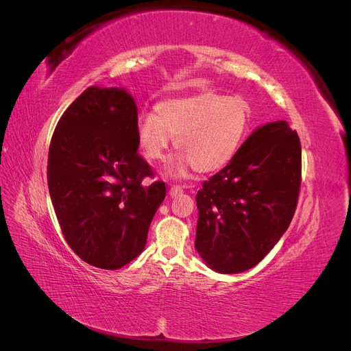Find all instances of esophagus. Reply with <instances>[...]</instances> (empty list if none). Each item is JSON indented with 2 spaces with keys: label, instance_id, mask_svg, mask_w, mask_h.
I'll return each instance as SVG.
<instances>
[{
  "label": "esophagus",
  "instance_id": "obj_1",
  "mask_svg": "<svg viewBox=\"0 0 351 351\" xmlns=\"http://www.w3.org/2000/svg\"><path fill=\"white\" fill-rule=\"evenodd\" d=\"M180 193H183V186L173 184L171 187H169V195H171L173 197H174V196H178Z\"/></svg>",
  "mask_w": 351,
  "mask_h": 351
}]
</instances>
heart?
Wrapping results in <instances>:
<instances>
[{
  "label": "heart",
  "mask_w": 351,
  "mask_h": 351,
  "mask_svg": "<svg viewBox=\"0 0 351 351\" xmlns=\"http://www.w3.org/2000/svg\"><path fill=\"white\" fill-rule=\"evenodd\" d=\"M137 123V143L151 161H161L176 137L182 151L176 171L187 167L199 173L224 168L246 139L250 125V105L241 97L200 93L196 97L167 99Z\"/></svg>",
  "instance_id": "heart-1"
}]
</instances>
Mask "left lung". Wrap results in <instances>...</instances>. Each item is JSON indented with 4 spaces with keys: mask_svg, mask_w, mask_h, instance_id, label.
I'll return each instance as SVG.
<instances>
[{
    "mask_svg": "<svg viewBox=\"0 0 351 351\" xmlns=\"http://www.w3.org/2000/svg\"><path fill=\"white\" fill-rule=\"evenodd\" d=\"M300 184L299 134L285 121L254 130L197 192L195 246L202 259L221 274L258 265L289 228Z\"/></svg>",
    "mask_w": 351,
    "mask_h": 351,
    "instance_id": "8db88e82",
    "label": "left lung"
}]
</instances>
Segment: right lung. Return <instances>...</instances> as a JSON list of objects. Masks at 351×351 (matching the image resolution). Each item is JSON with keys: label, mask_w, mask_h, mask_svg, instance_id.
Wrapping results in <instances>:
<instances>
[{"label": "right lung", "mask_w": 351, "mask_h": 351, "mask_svg": "<svg viewBox=\"0 0 351 351\" xmlns=\"http://www.w3.org/2000/svg\"><path fill=\"white\" fill-rule=\"evenodd\" d=\"M137 108L119 88L90 86L61 115L48 152V187L71 250L101 269L139 256L165 183L137 152Z\"/></svg>", "instance_id": "right-lung-1"}]
</instances>
